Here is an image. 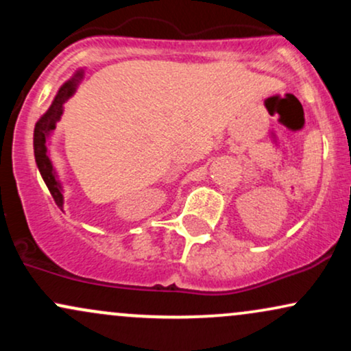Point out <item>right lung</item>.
Segmentation results:
<instances>
[{
	"label": "right lung",
	"instance_id": "obj_1",
	"mask_svg": "<svg viewBox=\"0 0 351 351\" xmlns=\"http://www.w3.org/2000/svg\"><path fill=\"white\" fill-rule=\"evenodd\" d=\"M82 77H84V71H77L74 74V77H72L71 80H67V82L59 88V92L56 94L54 100H52L51 107L47 108L46 114H44L41 119L38 120V123H36V127H34L36 165H38L39 173H41L44 183H46V186L49 188L52 198H54L56 204H58L60 209H62V204H64L62 186H60L58 175H56L54 167H52L49 155H47L46 142H47V136H49L51 132L56 128V123L59 122L60 115H62L64 104L69 100V97L74 95L75 88H77L79 82L82 80Z\"/></svg>",
	"mask_w": 351,
	"mask_h": 351
}]
</instances>
